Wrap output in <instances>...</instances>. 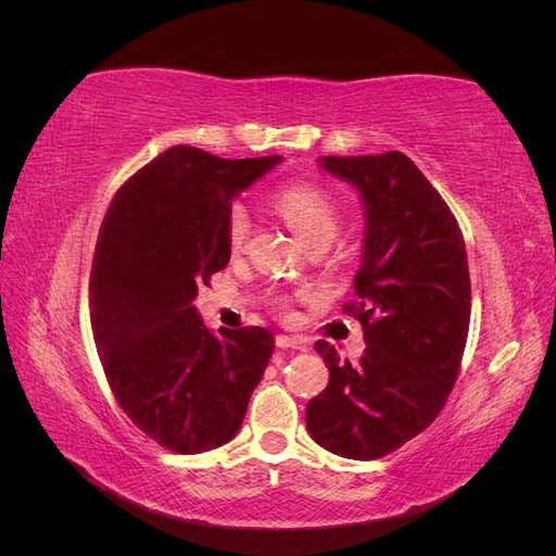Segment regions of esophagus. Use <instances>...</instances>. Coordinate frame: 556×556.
I'll list each match as a JSON object with an SVG mask.
<instances>
[{"label":"esophagus","instance_id":"1","mask_svg":"<svg viewBox=\"0 0 556 556\" xmlns=\"http://www.w3.org/2000/svg\"><path fill=\"white\" fill-rule=\"evenodd\" d=\"M276 345L282 350H308V343L301 339V336H288V333H278Z\"/></svg>","mask_w":556,"mask_h":556}]
</instances>
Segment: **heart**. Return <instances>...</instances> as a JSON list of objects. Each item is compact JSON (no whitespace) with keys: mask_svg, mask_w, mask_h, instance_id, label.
Wrapping results in <instances>:
<instances>
[{"mask_svg":"<svg viewBox=\"0 0 556 556\" xmlns=\"http://www.w3.org/2000/svg\"><path fill=\"white\" fill-rule=\"evenodd\" d=\"M274 208L306 245L331 241L339 227V206L333 197L313 182H292L274 194ZM250 229L243 206H233L227 217V237L231 248H241Z\"/></svg>","mask_w":556,"mask_h":556,"instance_id":"heart-1","label":"heart"}]
</instances>
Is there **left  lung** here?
Segmentation results:
<instances>
[{"mask_svg":"<svg viewBox=\"0 0 556 556\" xmlns=\"http://www.w3.org/2000/svg\"><path fill=\"white\" fill-rule=\"evenodd\" d=\"M357 188L364 206L362 262L352 280L366 350L359 364L327 341L315 350L329 384L308 401L311 439L345 459H380L422 433L459 374L470 323L462 229L443 197L399 150L319 157Z\"/></svg>","mask_w":556,"mask_h":556,"instance_id":"obj_1","label":"left lung"}]
</instances>
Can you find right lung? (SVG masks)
I'll list each match as a JSON object with an SVG mask.
<instances>
[{"label": "right lung", "instance_id": "1", "mask_svg": "<svg viewBox=\"0 0 556 556\" xmlns=\"http://www.w3.org/2000/svg\"><path fill=\"white\" fill-rule=\"evenodd\" d=\"M280 162L174 146L115 192L99 229L90 274L99 359L127 417L172 452L229 443L274 355L271 331L213 333L194 299L231 257L233 197Z\"/></svg>", "mask_w": 556, "mask_h": 556}]
</instances>
